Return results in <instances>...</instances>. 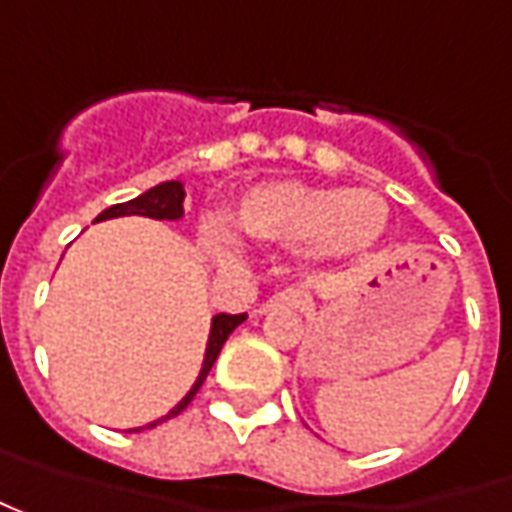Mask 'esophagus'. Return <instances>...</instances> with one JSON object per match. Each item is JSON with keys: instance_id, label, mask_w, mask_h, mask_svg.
I'll list each match as a JSON object with an SVG mask.
<instances>
[{"instance_id": "1", "label": "esophagus", "mask_w": 512, "mask_h": 512, "mask_svg": "<svg viewBox=\"0 0 512 512\" xmlns=\"http://www.w3.org/2000/svg\"><path fill=\"white\" fill-rule=\"evenodd\" d=\"M276 307H293V310H304V307H307V296H304L301 290H293V287H290V290H281V293H276V296L264 304L262 312L276 310Z\"/></svg>"}]
</instances>
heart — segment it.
Instances as JSON below:
<instances>
[{
  "instance_id": "1",
  "label": "heart",
  "mask_w": 512,
  "mask_h": 512,
  "mask_svg": "<svg viewBox=\"0 0 512 512\" xmlns=\"http://www.w3.org/2000/svg\"><path fill=\"white\" fill-rule=\"evenodd\" d=\"M389 225V208L375 191H341L276 180L250 188L233 208V228L245 239L301 248L312 262H346L375 248ZM216 253H231L233 236L208 225Z\"/></svg>"
}]
</instances>
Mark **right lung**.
<instances>
[{"label": "right lung", "mask_w": 512, "mask_h": 512, "mask_svg": "<svg viewBox=\"0 0 512 512\" xmlns=\"http://www.w3.org/2000/svg\"><path fill=\"white\" fill-rule=\"evenodd\" d=\"M183 200H185V185L180 180H166V183L154 185L149 191H143L140 197L129 202H118V205H109L106 211L95 216V222H106V219H118V216H149V219H166V222H177V219H183ZM248 318V312H242V315H228V312H219L211 318V332H208V344H205V358H202L200 366V375L194 380V386L185 392V397L177 403V406L168 411L166 417H160V420H154L149 425H140V428H129V431H143V428H154V425L166 423L171 417H177L180 411H183L191 400H194V394L200 392L202 380L208 377L211 372V366H214L216 355H219V349L222 344L228 341V335H231L233 329L239 327L242 321Z\"/></svg>", "instance_id": "add662e5"}]
</instances>
